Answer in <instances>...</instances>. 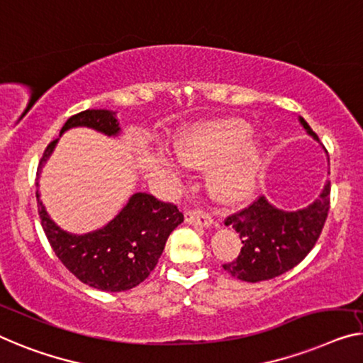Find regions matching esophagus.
<instances>
[{
	"label": "esophagus",
	"instance_id": "esophagus-1",
	"mask_svg": "<svg viewBox=\"0 0 363 363\" xmlns=\"http://www.w3.org/2000/svg\"><path fill=\"white\" fill-rule=\"evenodd\" d=\"M186 221L189 225H199V226H208L213 225V218L208 213L202 212V210H189L186 212Z\"/></svg>",
	"mask_w": 363,
	"mask_h": 363
}]
</instances>
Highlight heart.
I'll return each mask as SVG.
<instances>
[{
  "label": "heart",
  "instance_id": "b5f03b06",
  "mask_svg": "<svg viewBox=\"0 0 363 363\" xmlns=\"http://www.w3.org/2000/svg\"><path fill=\"white\" fill-rule=\"evenodd\" d=\"M250 133V123L240 118L208 123L184 135L176 143V156L186 166L215 165L210 191L216 199L233 202L250 194L261 166L262 143L247 138Z\"/></svg>",
  "mask_w": 363,
  "mask_h": 363
}]
</instances>
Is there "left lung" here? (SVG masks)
Instances as JSON below:
<instances>
[{
  "label": "left lung",
  "instance_id": "left-lung-1",
  "mask_svg": "<svg viewBox=\"0 0 363 363\" xmlns=\"http://www.w3.org/2000/svg\"><path fill=\"white\" fill-rule=\"evenodd\" d=\"M303 128L320 142L305 118L300 117ZM331 182L306 208L285 212L275 208L266 197L254 200L250 207L230 215L226 226H233L242 242L241 252L233 262L223 264L226 272L245 282H261L285 274L300 264L313 250L326 223Z\"/></svg>",
  "mask_w": 363,
  "mask_h": 363
}]
</instances>
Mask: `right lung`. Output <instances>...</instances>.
Instances as JSON below:
<instances>
[{"instance_id":"obj_1","label":"right lung","mask_w":363,"mask_h":363,"mask_svg":"<svg viewBox=\"0 0 363 363\" xmlns=\"http://www.w3.org/2000/svg\"><path fill=\"white\" fill-rule=\"evenodd\" d=\"M73 127H89L109 137L121 132L116 112L106 109H88L72 116L60 133ZM57 142L53 140L43 151L37 167L35 187H39L42 166ZM35 197L42 228L57 257L81 282L104 291H123L142 284L158 264L171 231L184 221V215L174 203L137 192L104 228L86 235H72L48 216L39 189Z\"/></svg>"}]
</instances>
